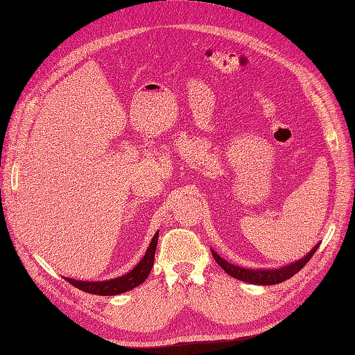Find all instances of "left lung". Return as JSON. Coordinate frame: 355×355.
<instances>
[{
	"mask_svg": "<svg viewBox=\"0 0 355 355\" xmlns=\"http://www.w3.org/2000/svg\"><path fill=\"white\" fill-rule=\"evenodd\" d=\"M317 248H319V245H315L307 255L304 257V259H301L295 263H292L289 266H285L282 268H276V270H259V268H257V270H252V268H243V267L227 263L226 260H223L222 257L216 254L214 251H211V252H213V257H214V260L217 261V264L222 267L223 270L227 275H230L232 277L239 279V280H242V282L254 284V285H276V284H280V282H285L286 279H289V277L294 276L295 273H298L301 268L310 261V259L314 255Z\"/></svg>",
	"mask_w": 355,
	"mask_h": 355,
	"instance_id": "obj_1",
	"label": "left lung"
}]
</instances>
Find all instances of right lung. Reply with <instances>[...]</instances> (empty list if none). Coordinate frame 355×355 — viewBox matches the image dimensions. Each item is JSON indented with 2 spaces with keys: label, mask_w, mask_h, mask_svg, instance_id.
Returning <instances> with one entry per match:
<instances>
[{
  "label": "right lung",
  "mask_w": 355,
  "mask_h": 355,
  "mask_svg": "<svg viewBox=\"0 0 355 355\" xmlns=\"http://www.w3.org/2000/svg\"><path fill=\"white\" fill-rule=\"evenodd\" d=\"M157 239H158V232L151 239V243L148 250H146L144 259L137 264L135 268L128 275H123L116 279H110L104 280V282H83V280H75V279H66L67 282H70L73 286H76L78 289L88 292V294L94 295H119L123 294L126 291H130L133 288L139 286L142 282H145V279L148 277L151 268L154 266V254H155V247H157Z\"/></svg>",
  "instance_id": "1"
}]
</instances>
